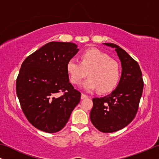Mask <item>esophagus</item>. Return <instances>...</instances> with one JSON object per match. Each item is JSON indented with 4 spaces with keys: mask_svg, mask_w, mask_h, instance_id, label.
I'll list each match as a JSON object with an SVG mask.
<instances>
[{
    "mask_svg": "<svg viewBox=\"0 0 159 159\" xmlns=\"http://www.w3.org/2000/svg\"><path fill=\"white\" fill-rule=\"evenodd\" d=\"M88 98V95H84V93H82V95H81V99H84V98Z\"/></svg>",
    "mask_w": 159,
    "mask_h": 159,
    "instance_id": "34e87169",
    "label": "esophagus"
}]
</instances>
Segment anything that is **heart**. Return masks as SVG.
I'll return each instance as SVG.
<instances>
[{"instance_id": "b5f03b06", "label": "heart", "mask_w": 159, "mask_h": 159, "mask_svg": "<svg viewBox=\"0 0 159 159\" xmlns=\"http://www.w3.org/2000/svg\"><path fill=\"white\" fill-rule=\"evenodd\" d=\"M66 71L71 82L80 84L88 75L90 77L83 82L86 91L98 89L101 93H108L116 88L120 80V67L116 61L101 50L92 48L80 55V61L70 58L66 63Z\"/></svg>"}]
</instances>
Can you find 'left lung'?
I'll return each instance as SVG.
<instances>
[{
  "label": "left lung",
  "instance_id": "1",
  "mask_svg": "<svg viewBox=\"0 0 159 159\" xmlns=\"http://www.w3.org/2000/svg\"><path fill=\"white\" fill-rule=\"evenodd\" d=\"M105 45L115 48L121 61L122 73L118 86L111 94L93 98L90 118L99 131L108 133L123 129L133 120L144 84L138 63L117 45Z\"/></svg>",
  "mask_w": 159,
  "mask_h": 159
}]
</instances>
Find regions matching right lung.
<instances>
[{
    "instance_id": "add662e5",
    "label": "right lung",
    "mask_w": 159,
    "mask_h": 159,
    "mask_svg": "<svg viewBox=\"0 0 159 159\" xmlns=\"http://www.w3.org/2000/svg\"><path fill=\"white\" fill-rule=\"evenodd\" d=\"M78 51L73 43L51 42L21 64L16 95L26 118L41 131L53 133L62 129L80 103L81 93L69 82L66 71L67 61Z\"/></svg>"
}]
</instances>
